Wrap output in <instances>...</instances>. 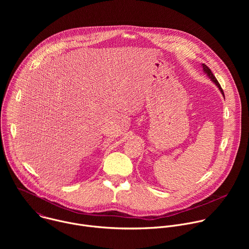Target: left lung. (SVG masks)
<instances>
[{"label":"left lung","mask_w":249,"mask_h":249,"mask_svg":"<svg viewBox=\"0 0 249 249\" xmlns=\"http://www.w3.org/2000/svg\"><path fill=\"white\" fill-rule=\"evenodd\" d=\"M202 67H203V70H204V72L208 75V77L213 81V83H215L216 84V86L219 88V89L221 90V92L223 93V95L225 96V94H224V90H223V89L221 88V85L219 84V82H218V80L216 79V77L213 75V73H212V71L210 70V68H208V66L207 65H205V64H202Z\"/></svg>","instance_id":"1"}]
</instances>
